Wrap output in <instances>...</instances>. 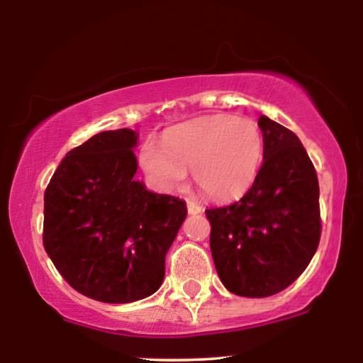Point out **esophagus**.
Listing matches in <instances>:
<instances>
[{
	"label": "esophagus",
	"mask_w": 363,
	"mask_h": 363,
	"mask_svg": "<svg viewBox=\"0 0 363 363\" xmlns=\"http://www.w3.org/2000/svg\"><path fill=\"white\" fill-rule=\"evenodd\" d=\"M186 203H187V212L191 213V216H196V213H201V212L203 211V208H202L201 206H199L197 202H194V201H187Z\"/></svg>",
	"instance_id": "esophagus-1"
}]
</instances>
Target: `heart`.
Returning <instances> with one entry per match:
<instances>
[{
	"mask_svg": "<svg viewBox=\"0 0 363 363\" xmlns=\"http://www.w3.org/2000/svg\"><path fill=\"white\" fill-rule=\"evenodd\" d=\"M263 156V133L253 120L208 115L166 131L162 145L145 141L138 161L156 191H179L192 167L194 181L207 197L228 201L248 191Z\"/></svg>",
	"mask_w": 363,
	"mask_h": 363,
	"instance_id": "heart-1",
	"label": "heart"
}]
</instances>
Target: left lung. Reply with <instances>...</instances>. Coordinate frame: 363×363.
Wrapping results in <instances>:
<instances>
[{
	"label": "left lung",
	"instance_id": "1",
	"mask_svg": "<svg viewBox=\"0 0 363 363\" xmlns=\"http://www.w3.org/2000/svg\"><path fill=\"white\" fill-rule=\"evenodd\" d=\"M263 164L240 201L207 208L218 278L233 294L267 298L299 278L320 238L319 182L293 131L259 116Z\"/></svg>",
	"mask_w": 363,
	"mask_h": 363
}]
</instances>
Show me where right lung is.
<instances>
[{
  "label": "right lung",
  "instance_id": "add662e5",
  "mask_svg": "<svg viewBox=\"0 0 363 363\" xmlns=\"http://www.w3.org/2000/svg\"><path fill=\"white\" fill-rule=\"evenodd\" d=\"M136 141L128 128L91 136L65 155L44 192L45 252L65 281L100 303L156 293L187 216L181 199L135 181Z\"/></svg>",
  "mask_w": 363,
  "mask_h": 363
}]
</instances>
